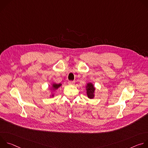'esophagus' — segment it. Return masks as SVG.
<instances>
[{"label":"esophagus","mask_w":148,"mask_h":148,"mask_svg":"<svg viewBox=\"0 0 148 148\" xmlns=\"http://www.w3.org/2000/svg\"><path fill=\"white\" fill-rule=\"evenodd\" d=\"M74 84H75V82L74 81H69V85L74 86Z\"/></svg>","instance_id":"1"}]
</instances>
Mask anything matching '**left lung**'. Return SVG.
<instances>
[{"instance_id": "8db88e82", "label": "left lung", "mask_w": 148, "mask_h": 148, "mask_svg": "<svg viewBox=\"0 0 148 148\" xmlns=\"http://www.w3.org/2000/svg\"><path fill=\"white\" fill-rule=\"evenodd\" d=\"M86 90H87V94L89 98L92 99L94 97V93H95V87L93 84L91 82H89L87 84L86 86Z\"/></svg>"}]
</instances>
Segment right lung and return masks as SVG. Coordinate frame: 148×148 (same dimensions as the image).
<instances>
[{
  "mask_svg": "<svg viewBox=\"0 0 148 148\" xmlns=\"http://www.w3.org/2000/svg\"><path fill=\"white\" fill-rule=\"evenodd\" d=\"M61 86V84H56V83H53L52 84V89L53 90H57L60 86ZM54 95L53 94L52 95V97H53Z\"/></svg>",
  "mask_w": 148,
  "mask_h": 148,
  "instance_id": "1",
  "label": "right lung"
}]
</instances>
